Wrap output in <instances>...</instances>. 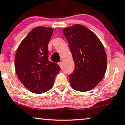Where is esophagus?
<instances>
[{
  "label": "esophagus",
  "mask_w": 125,
  "mask_h": 125,
  "mask_svg": "<svg viewBox=\"0 0 125 125\" xmlns=\"http://www.w3.org/2000/svg\"><path fill=\"white\" fill-rule=\"evenodd\" d=\"M58 65L60 66V67L61 68H62V63L61 62H59L58 63Z\"/></svg>",
  "instance_id": "esophagus-1"
}]
</instances>
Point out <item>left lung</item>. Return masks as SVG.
Wrapping results in <instances>:
<instances>
[{"label": "left lung", "mask_w": 125, "mask_h": 125, "mask_svg": "<svg viewBox=\"0 0 125 125\" xmlns=\"http://www.w3.org/2000/svg\"><path fill=\"white\" fill-rule=\"evenodd\" d=\"M68 42L75 69L69 75L71 86L87 92L103 79L107 67V57L102 43L89 29L74 25L62 30Z\"/></svg>", "instance_id": "obj_1"}]
</instances>
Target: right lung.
<instances>
[{"label":"right lung","instance_id":"1","mask_svg":"<svg viewBox=\"0 0 125 125\" xmlns=\"http://www.w3.org/2000/svg\"><path fill=\"white\" fill-rule=\"evenodd\" d=\"M53 31L50 28H35L22 40L15 54L17 75L32 93H43L50 90L60 70L58 64L48 59V44Z\"/></svg>","mask_w":125,"mask_h":125}]
</instances>
